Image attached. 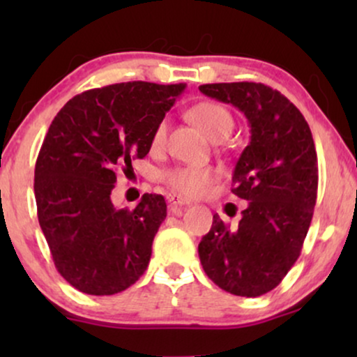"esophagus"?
<instances>
[{
  "label": "esophagus",
  "mask_w": 357,
  "mask_h": 357,
  "mask_svg": "<svg viewBox=\"0 0 357 357\" xmlns=\"http://www.w3.org/2000/svg\"><path fill=\"white\" fill-rule=\"evenodd\" d=\"M167 202L170 204H177V206H185V204H190V199L183 198V197H178V195H175V193L167 195Z\"/></svg>",
  "instance_id": "1"
}]
</instances>
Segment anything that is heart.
Returning <instances> with one entry per match:
<instances>
[{"mask_svg":"<svg viewBox=\"0 0 357 357\" xmlns=\"http://www.w3.org/2000/svg\"><path fill=\"white\" fill-rule=\"evenodd\" d=\"M192 119L203 133L214 141H219L231 133L234 128L232 114L226 107L216 104V102H202L192 109ZM169 123L162 119L154 128L153 133V148H160L167 138ZM214 172L208 167H177L170 169L162 175L164 182L169 185L174 192L185 197H197L202 195L214 180Z\"/></svg>","mask_w":357,"mask_h":357,"instance_id":"obj_1","label":"heart"}]
</instances>
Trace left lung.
I'll use <instances>...</instances> for the list:
<instances>
[{"mask_svg":"<svg viewBox=\"0 0 357 357\" xmlns=\"http://www.w3.org/2000/svg\"><path fill=\"white\" fill-rule=\"evenodd\" d=\"M204 96L245 115L250 143L232 174V193L247 208L237 227L214 214L198 245L214 284L234 296L257 297L280 284L301 255L319 187L314 138L299 109L261 82L203 84Z\"/></svg>","mask_w":357,"mask_h":357,"instance_id":"1","label":"left lung"}]
</instances>
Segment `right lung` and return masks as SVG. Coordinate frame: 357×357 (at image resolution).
<instances>
[{
	"label": "right lung",
	"instance_id": "right-lung-1",
	"mask_svg": "<svg viewBox=\"0 0 357 357\" xmlns=\"http://www.w3.org/2000/svg\"><path fill=\"white\" fill-rule=\"evenodd\" d=\"M185 84L133 81L75 96L53 119L36 162L37 214L60 275L77 291L112 296L149 265L167 216L162 195L144 193L133 211L112 203L116 170L143 159Z\"/></svg>",
	"mask_w": 357,
	"mask_h": 357
}]
</instances>
